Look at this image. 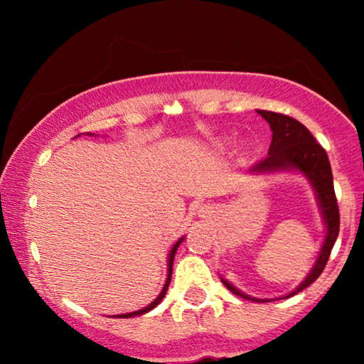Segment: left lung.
Instances as JSON below:
<instances>
[{"mask_svg": "<svg viewBox=\"0 0 364 364\" xmlns=\"http://www.w3.org/2000/svg\"><path fill=\"white\" fill-rule=\"evenodd\" d=\"M257 112L270 124L272 129V144L268 149V156L263 161L257 162L255 166L248 168V172L253 176H270V173H282V172H296L303 176L310 183L313 192H315L318 207L325 223V240L321 243L320 252L315 260V265L305 277L300 285L295 290L287 293L285 296L280 298H255L247 295L237 287H233L230 282L220 277L223 285L235 295L245 298L250 301L267 303L273 300H282V298H290L296 295L298 291L305 290L310 287L318 277L321 275L328 258H330L331 248L335 245L338 232H340V210H338L335 187H333V173L331 166L328 161V156L320 144L315 141L311 132L298 122L296 119L283 114L272 112V111H260Z\"/></svg>", "mask_w": 364, "mask_h": 364, "instance_id": "8db88e82", "label": "left lung"}]
</instances>
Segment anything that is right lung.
Wrapping results in <instances>:
<instances>
[{
    "label": "right lung",
    "mask_w": 364,
    "mask_h": 364,
    "mask_svg": "<svg viewBox=\"0 0 364 364\" xmlns=\"http://www.w3.org/2000/svg\"><path fill=\"white\" fill-rule=\"evenodd\" d=\"M79 136H81V134H79ZM79 136H76V137H79ZM86 136H94V134H91V132H86ZM186 240V237H181L178 238V240L173 243V247L171 248V252H168V257H167V278H166V283H164V287H162V290H161V293H159L157 295V298L156 300H154L152 303H149L147 306H144V308H141V310H137V311H131V313H122V315H114L116 318H132V316H139V315H144V313H147V311H151V310H154V308H156L159 303L162 301V298L166 296V293H167V288H168V285H171V277H172V265H173V257H176V252H177V248H178V245H181V243Z\"/></svg>",
    "instance_id": "right-lung-1"
}]
</instances>
